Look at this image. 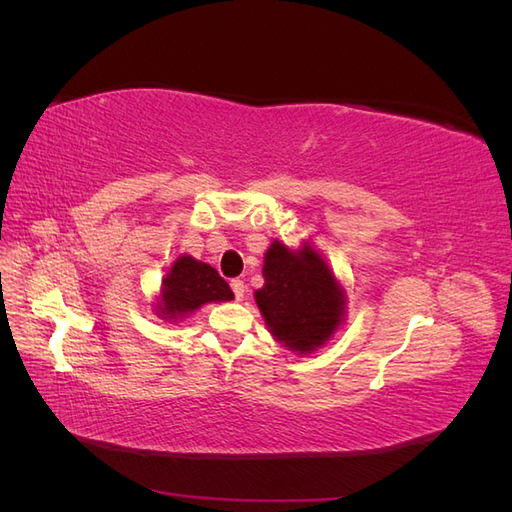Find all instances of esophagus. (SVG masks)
I'll return each mask as SVG.
<instances>
[{"instance_id":"1","label":"esophagus","mask_w":512,"mask_h":512,"mask_svg":"<svg viewBox=\"0 0 512 512\" xmlns=\"http://www.w3.org/2000/svg\"><path fill=\"white\" fill-rule=\"evenodd\" d=\"M230 288H232V292H235L237 301H241L243 294H245V284H243V280H230Z\"/></svg>"}]
</instances>
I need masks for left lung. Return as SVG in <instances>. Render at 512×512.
<instances>
[{
	"label": "left lung",
	"mask_w": 512,
	"mask_h": 512,
	"mask_svg": "<svg viewBox=\"0 0 512 512\" xmlns=\"http://www.w3.org/2000/svg\"><path fill=\"white\" fill-rule=\"evenodd\" d=\"M262 275L265 286L256 290V303L271 333L294 352L327 342L342 320L344 292L312 247L294 254L273 241Z\"/></svg>",
	"instance_id": "8db88e82"
}]
</instances>
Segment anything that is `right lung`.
Listing matches in <instances>:
<instances>
[{
	"label": "right lung",
	"instance_id": "add662e5",
	"mask_svg": "<svg viewBox=\"0 0 512 512\" xmlns=\"http://www.w3.org/2000/svg\"><path fill=\"white\" fill-rule=\"evenodd\" d=\"M230 299H235V294L218 271L192 256H179L164 277L160 314L166 318H183L200 305Z\"/></svg>",
	"mask_w": 512,
	"mask_h": 512
}]
</instances>
